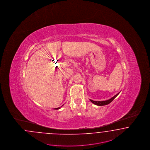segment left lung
Masks as SVG:
<instances>
[{"mask_svg":"<svg viewBox=\"0 0 150 150\" xmlns=\"http://www.w3.org/2000/svg\"><path fill=\"white\" fill-rule=\"evenodd\" d=\"M119 93H120V92L118 93L117 94H116L115 96H114V97H112L110 99H108V100H104V101H94V100H91V99H89V100H90L91 102H92V103H93L94 104H95L96 105H98V106H103V105H108L109 103H110L119 95Z\"/></svg>","mask_w":150,"mask_h":150,"instance_id":"left-lung-1","label":"left lung"}]
</instances>
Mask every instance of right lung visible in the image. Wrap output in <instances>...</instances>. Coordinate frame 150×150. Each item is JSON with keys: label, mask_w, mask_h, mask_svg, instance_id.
I'll return each mask as SVG.
<instances>
[{"label": "right lung", "mask_w": 150, "mask_h": 150, "mask_svg": "<svg viewBox=\"0 0 150 150\" xmlns=\"http://www.w3.org/2000/svg\"><path fill=\"white\" fill-rule=\"evenodd\" d=\"M63 105H62V106H63ZM62 106H61V107H62ZM61 107H59V108H55V109H56V110H58V109H60V108H61Z\"/></svg>", "instance_id": "right-lung-1"}]
</instances>
